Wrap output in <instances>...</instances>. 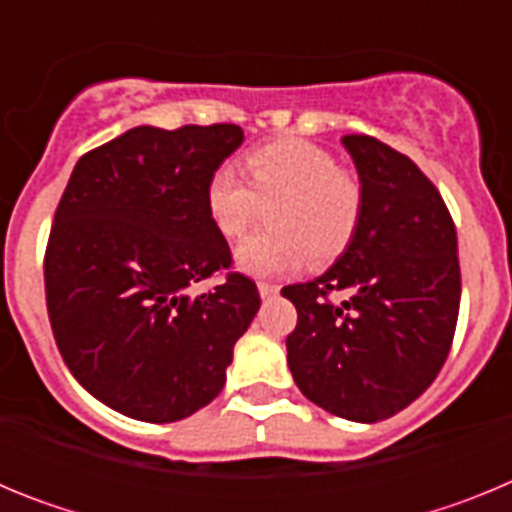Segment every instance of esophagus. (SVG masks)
Instances as JSON below:
<instances>
[{"mask_svg":"<svg viewBox=\"0 0 512 512\" xmlns=\"http://www.w3.org/2000/svg\"><path fill=\"white\" fill-rule=\"evenodd\" d=\"M259 295L264 297V300H271V297L279 295V287H274V284L269 282H259Z\"/></svg>","mask_w":512,"mask_h":512,"instance_id":"obj_1","label":"esophagus"}]
</instances>
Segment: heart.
<instances>
[{
  "mask_svg": "<svg viewBox=\"0 0 512 512\" xmlns=\"http://www.w3.org/2000/svg\"><path fill=\"white\" fill-rule=\"evenodd\" d=\"M251 187L233 166L212 171L205 205L225 238H238L259 215V202L277 200L266 212L269 230L243 238L235 266L251 277H279L307 259L325 264L348 246L361 215V184L336 169V158L302 138L271 140L248 153Z\"/></svg>",
  "mask_w": 512,
  "mask_h": 512,
  "instance_id": "obj_1",
  "label": "heart"
}]
</instances>
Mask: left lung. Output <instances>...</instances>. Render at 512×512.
I'll return each instance as SVG.
<instances>
[{
  "instance_id": "1",
  "label": "left lung",
  "mask_w": 512,
  "mask_h": 512,
  "mask_svg": "<svg viewBox=\"0 0 512 512\" xmlns=\"http://www.w3.org/2000/svg\"><path fill=\"white\" fill-rule=\"evenodd\" d=\"M361 215L323 277L282 289L297 307L287 364L318 408L377 423L418 400L441 372L459 318L456 228L438 189L400 151L343 135ZM341 291L343 303L327 297Z\"/></svg>"
}]
</instances>
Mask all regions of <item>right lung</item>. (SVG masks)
<instances>
[{
	"label": "right lung",
	"instance_id": "right-lung-1",
	"mask_svg": "<svg viewBox=\"0 0 512 512\" xmlns=\"http://www.w3.org/2000/svg\"><path fill=\"white\" fill-rule=\"evenodd\" d=\"M241 143L238 125H138L81 156L58 202L45 251L53 336L76 382L128 418L174 423L210 405L259 312L243 274L192 292L230 266L205 189Z\"/></svg>",
	"mask_w": 512,
	"mask_h": 512
}]
</instances>
